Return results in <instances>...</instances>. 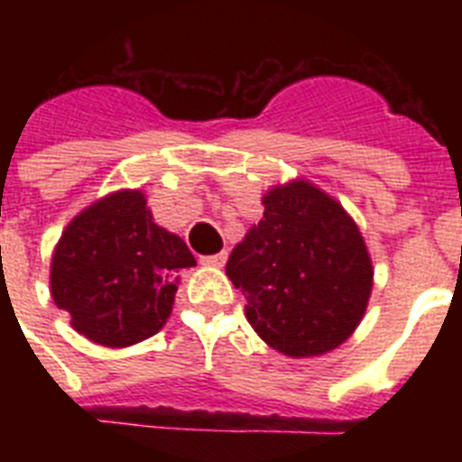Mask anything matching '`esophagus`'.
<instances>
[{"mask_svg":"<svg viewBox=\"0 0 462 462\" xmlns=\"http://www.w3.org/2000/svg\"><path fill=\"white\" fill-rule=\"evenodd\" d=\"M203 266H212V268H222L226 263V252H217V254H208L201 256Z\"/></svg>","mask_w":462,"mask_h":462,"instance_id":"esophagus-1","label":"esophagus"}]
</instances>
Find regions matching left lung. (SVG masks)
Segmentation results:
<instances>
[{
  "instance_id": "left-lung-1",
  "label": "left lung",
  "mask_w": 462,
  "mask_h": 462,
  "mask_svg": "<svg viewBox=\"0 0 462 462\" xmlns=\"http://www.w3.org/2000/svg\"><path fill=\"white\" fill-rule=\"evenodd\" d=\"M263 219L226 261L256 336L284 356H321L346 342L373 293L368 245L340 201L296 178L261 196Z\"/></svg>"
}]
</instances>
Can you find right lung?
<instances>
[{
  "instance_id": "right-lung-1",
  "label": "right lung",
  "mask_w": 462,
  "mask_h": 462,
  "mask_svg": "<svg viewBox=\"0 0 462 462\" xmlns=\"http://www.w3.org/2000/svg\"><path fill=\"white\" fill-rule=\"evenodd\" d=\"M191 266L185 240L154 222L145 194L117 189L67 224L51 259V293L80 336L120 349L164 328L178 273Z\"/></svg>"
}]
</instances>
